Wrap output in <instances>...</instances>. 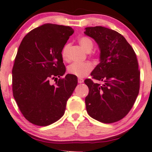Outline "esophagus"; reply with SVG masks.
I'll list each match as a JSON object with an SVG mask.
<instances>
[{"label": "esophagus", "mask_w": 152, "mask_h": 152, "mask_svg": "<svg viewBox=\"0 0 152 152\" xmlns=\"http://www.w3.org/2000/svg\"><path fill=\"white\" fill-rule=\"evenodd\" d=\"M78 83H83V82H84V80L83 78H79L78 79Z\"/></svg>", "instance_id": "obj_1"}]
</instances>
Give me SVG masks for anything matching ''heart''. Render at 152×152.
I'll return each mask as SVG.
<instances>
[{
  "label": "heart",
  "mask_w": 152,
  "mask_h": 152,
  "mask_svg": "<svg viewBox=\"0 0 152 152\" xmlns=\"http://www.w3.org/2000/svg\"><path fill=\"white\" fill-rule=\"evenodd\" d=\"M79 44L85 50L89 53L94 47V43L89 37H82L78 39ZM69 48V44L65 45L61 51V56L63 59H67V53ZM93 69V65L89 62L85 63H73L67 67V72L69 74H73L78 77H84L89 74Z\"/></svg>",
  "instance_id": "heart-1"
}]
</instances>
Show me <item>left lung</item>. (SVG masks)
Returning <instances> with one entry per match:
<instances>
[{
	"label": "left lung",
	"instance_id": "8db88e82",
	"mask_svg": "<svg viewBox=\"0 0 152 152\" xmlns=\"http://www.w3.org/2000/svg\"><path fill=\"white\" fill-rule=\"evenodd\" d=\"M98 44L99 63L91 76L102 84L86 79L85 98L90 117L104 124L123 119L134 105L140 88V71L134 50L117 31L103 26L87 27L84 32Z\"/></svg>",
	"mask_w": 152,
	"mask_h": 152
}]
</instances>
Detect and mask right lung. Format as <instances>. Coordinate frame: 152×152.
Listing matches in <instances>:
<instances>
[{
	"label": "right lung",
	"instance_id": "obj_1",
	"mask_svg": "<svg viewBox=\"0 0 152 152\" xmlns=\"http://www.w3.org/2000/svg\"><path fill=\"white\" fill-rule=\"evenodd\" d=\"M74 32L70 26L45 24L30 31L18 48L12 69L13 94L22 115L35 125L58 121L78 84L72 74L56 85L50 84L52 79L64 75L61 51Z\"/></svg>",
	"mask_w": 152,
	"mask_h": 152
}]
</instances>
